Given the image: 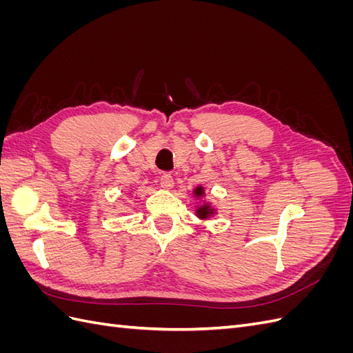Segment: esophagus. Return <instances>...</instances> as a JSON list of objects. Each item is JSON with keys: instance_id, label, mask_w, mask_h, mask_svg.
Wrapping results in <instances>:
<instances>
[{"instance_id": "1", "label": "esophagus", "mask_w": 353, "mask_h": 353, "mask_svg": "<svg viewBox=\"0 0 353 353\" xmlns=\"http://www.w3.org/2000/svg\"><path fill=\"white\" fill-rule=\"evenodd\" d=\"M159 181H160V185H162V188L165 190H170L174 187V178L170 174H163Z\"/></svg>"}]
</instances>
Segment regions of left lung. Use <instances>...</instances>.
Segmentation results:
<instances>
[{
	"label": "left lung",
	"mask_w": 353,
	"mask_h": 353,
	"mask_svg": "<svg viewBox=\"0 0 353 353\" xmlns=\"http://www.w3.org/2000/svg\"><path fill=\"white\" fill-rule=\"evenodd\" d=\"M203 194H205V188L203 187H197L196 190H194V196L196 197H201ZM213 213H215V209H213L209 203H203L201 206H199L197 208V210H196V215L200 218V219H208L209 216H212Z\"/></svg>",
	"instance_id": "8db88e82"
}]
</instances>
